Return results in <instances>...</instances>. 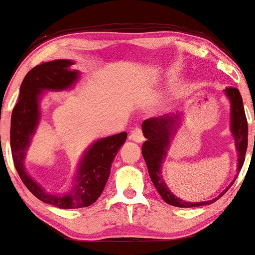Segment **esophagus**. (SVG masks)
<instances>
[{"mask_svg": "<svg viewBox=\"0 0 255 255\" xmlns=\"http://www.w3.org/2000/svg\"><path fill=\"white\" fill-rule=\"evenodd\" d=\"M128 138H129V140H133L135 142H142V141H144V134H142L141 128H139V127L134 128L132 132L129 133Z\"/></svg>", "mask_w": 255, "mask_h": 255, "instance_id": "esophagus-1", "label": "esophagus"}]
</instances>
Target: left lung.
Wrapping results in <instances>:
<instances>
[{"label":"left lung","instance_id":"8db88e82","mask_svg":"<svg viewBox=\"0 0 255 255\" xmlns=\"http://www.w3.org/2000/svg\"><path fill=\"white\" fill-rule=\"evenodd\" d=\"M225 94L230 99L231 103V132L234 134L235 140H236V149L239 152V164H237V170H241L243 162H245L246 151H247L248 145V123L246 119L245 108H243V102L241 93L235 87H228L225 89ZM180 115H177L174 117L170 116H159L152 117V119L145 120L142 122V132H144L146 141L142 144L141 152L142 157L146 162L147 170L153 185L163 201L170 206L180 207V208H190V207H200L205 205H211L215 202L218 198L230 189V186L234 184V181L230 184V186L223 191L217 198L206 202L198 203H190L180 198L175 197L170 192V190L164 184L163 179L161 175V166L164 156H166L167 149L169 146V142L177 132L179 125H180Z\"/></svg>","mask_w":255,"mask_h":255}]
</instances>
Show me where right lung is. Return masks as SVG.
Listing matches in <instances>:
<instances>
[{"label":"right lung","mask_w":255,"mask_h":255,"mask_svg":"<svg viewBox=\"0 0 255 255\" xmlns=\"http://www.w3.org/2000/svg\"><path fill=\"white\" fill-rule=\"evenodd\" d=\"M72 64L70 60H53L30 70L21 82L10 120V150L21 181L42 202L61 209L82 208L96 202L110 175L115 156L127 139V133L122 132L94 142L81 161L74 186L65 194H48L27 175L24 158L40 119L41 92L60 91L71 86L78 77L77 70L70 69Z\"/></svg>","instance_id":"1"}]
</instances>
